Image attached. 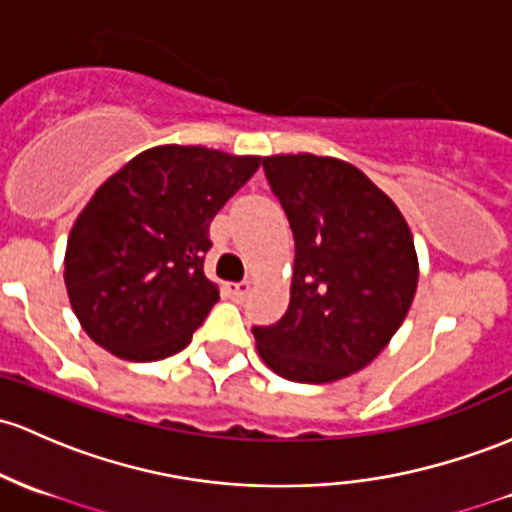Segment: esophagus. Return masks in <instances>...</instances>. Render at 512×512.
Returning a JSON list of instances; mask_svg holds the SVG:
<instances>
[{
	"mask_svg": "<svg viewBox=\"0 0 512 512\" xmlns=\"http://www.w3.org/2000/svg\"><path fill=\"white\" fill-rule=\"evenodd\" d=\"M250 289H252V282H238V284H228V291L230 294H233V299H245L247 294H250Z\"/></svg>",
	"mask_w": 512,
	"mask_h": 512,
	"instance_id": "1",
	"label": "esophagus"
}]
</instances>
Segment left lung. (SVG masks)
Returning a JSON list of instances; mask_svg holds the SVG:
<instances>
[{"instance_id": "8db88e82", "label": "left lung", "mask_w": 512, "mask_h": 512, "mask_svg": "<svg viewBox=\"0 0 512 512\" xmlns=\"http://www.w3.org/2000/svg\"><path fill=\"white\" fill-rule=\"evenodd\" d=\"M294 233L289 308L252 328L257 355L299 384H330L379 357L418 289V252L401 209L359 167L330 155L262 160Z\"/></svg>"}]
</instances>
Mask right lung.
I'll list each match as a JSON object with an SVG mask.
<instances>
[{
  "instance_id": "1",
  "label": "right lung",
  "mask_w": 512,
  "mask_h": 512,
  "mask_svg": "<svg viewBox=\"0 0 512 512\" xmlns=\"http://www.w3.org/2000/svg\"><path fill=\"white\" fill-rule=\"evenodd\" d=\"M260 155L155 145L128 160L72 223L65 286L82 330L128 362L177 355L218 301L209 226Z\"/></svg>"
}]
</instances>
